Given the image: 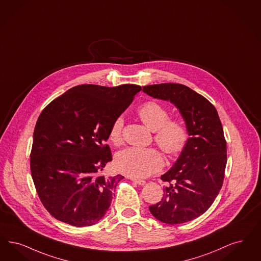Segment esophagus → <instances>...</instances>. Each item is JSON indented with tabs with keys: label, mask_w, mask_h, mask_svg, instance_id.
<instances>
[{
	"label": "esophagus",
	"mask_w": 261,
	"mask_h": 261,
	"mask_svg": "<svg viewBox=\"0 0 261 261\" xmlns=\"http://www.w3.org/2000/svg\"><path fill=\"white\" fill-rule=\"evenodd\" d=\"M130 179H131L133 182L139 185V186H143V185L146 184V181H145L144 179H138V178H135V177H130Z\"/></svg>",
	"instance_id": "1"
}]
</instances>
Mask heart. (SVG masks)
<instances>
[{
    "mask_svg": "<svg viewBox=\"0 0 261 261\" xmlns=\"http://www.w3.org/2000/svg\"><path fill=\"white\" fill-rule=\"evenodd\" d=\"M136 114L141 121L154 131L157 146L168 157L178 155L188 145L189 131L178 118H169V111L155 101H146L141 105ZM123 119L117 117L109 131V141L114 146H120ZM117 171L133 177H145L159 171L163 166V157L154 147H128L119 151L115 160Z\"/></svg>",
    "mask_w": 261,
    "mask_h": 261,
    "instance_id": "b5f03b06",
    "label": "heart"
}]
</instances>
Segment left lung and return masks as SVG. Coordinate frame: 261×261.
<instances>
[{"mask_svg": "<svg viewBox=\"0 0 261 261\" xmlns=\"http://www.w3.org/2000/svg\"><path fill=\"white\" fill-rule=\"evenodd\" d=\"M143 91L176 105L190 136L176 164L161 176L166 184L163 198L149 211L167 224L196 219L214 203L224 179L227 149L219 114L205 97L184 84H151Z\"/></svg>", "mask_w": 261, "mask_h": 261, "instance_id": "left-lung-1", "label": "left lung"}]
</instances>
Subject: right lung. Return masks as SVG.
Returning a JSON list of instances; mask_svg holds the SVG:
<instances>
[{
  "label": "right lung",
  "instance_id": "right-lung-1",
  "mask_svg": "<svg viewBox=\"0 0 261 261\" xmlns=\"http://www.w3.org/2000/svg\"><path fill=\"white\" fill-rule=\"evenodd\" d=\"M141 90L136 84H82L42 110L34 130L30 167L39 198L53 218L82 227L104 217L123 178L103 175L113 159L105 142L112 123Z\"/></svg>",
  "mask_w": 261,
  "mask_h": 261
}]
</instances>
